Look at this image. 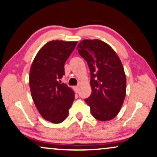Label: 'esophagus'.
<instances>
[{
	"instance_id": "34e87169",
	"label": "esophagus",
	"mask_w": 157,
	"mask_h": 157,
	"mask_svg": "<svg viewBox=\"0 0 157 157\" xmlns=\"http://www.w3.org/2000/svg\"><path fill=\"white\" fill-rule=\"evenodd\" d=\"M74 90L75 93H78L79 91V87L78 86H75L74 87Z\"/></svg>"
}]
</instances>
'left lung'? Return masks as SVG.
Returning a JSON list of instances; mask_svg holds the SVG:
<instances>
[{"mask_svg": "<svg viewBox=\"0 0 157 157\" xmlns=\"http://www.w3.org/2000/svg\"><path fill=\"white\" fill-rule=\"evenodd\" d=\"M90 71L92 93L85 101L94 118L106 121L114 118L124 103L126 77L121 59L108 44L99 39H85L77 47Z\"/></svg>", "mask_w": 157, "mask_h": 157, "instance_id": "left-lung-1", "label": "left lung"}]
</instances>
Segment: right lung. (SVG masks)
Returning a JSON list of instances; mask_svg holds the SVG:
<instances>
[{
  "mask_svg": "<svg viewBox=\"0 0 157 157\" xmlns=\"http://www.w3.org/2000/svg\"><path fill=\"white\" fill-rule=\"evenodd\" d=\"M77 41H51L41 47L29 72V86L35 105L45 120L59 124L68 116L75 93L60 79L64 63L74 51Z\"/></svg>",
  "mask_w": 157,
  "mask_h": 157,
  "instance_id": "obj_1",
  "label": "right lung"
}]
</instances>
